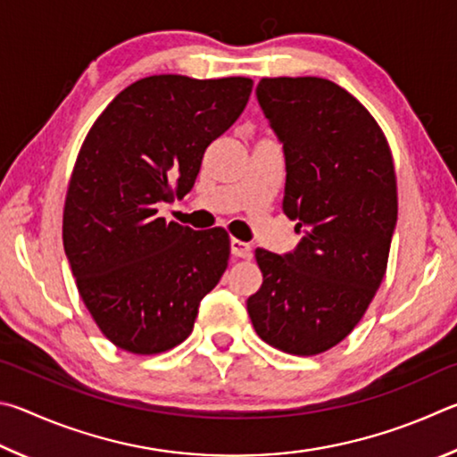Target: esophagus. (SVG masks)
Masks as SVG:
<instances>
[{"instance_id": "esophagus-1", "label": "esophagus", "mask_w": 457, "mask_h": 457, "mask_svg": "<svg viewBox=\"0 0 457 457\" xmlns=\"http://www.w3.org/2000/svg\"><path fill=\"white\" fill-rule=\"evenodd\" d=\"M230 253H233L238 259H251V254H253L251 245L238 241V238H230Z\"/></svg>"}]
</instances>
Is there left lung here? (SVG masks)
Wrapping results in <instances>:
<instances>
[{"instance_id": "1", "label": "left lung", "mask_w": 457, "mask_h": 457, "mask_svg": "<svg viewBox=\"0 0 457 457\" xmlns=\"http://www.w3.org/2000/svg\"><path fill=\"white\" fill-rule=\"evenodd\" d=\"M257 98L283 142V211L303 238L287 254L254 251L262 285L246 311L269 345L317 355L355 329L386 275L394 158L375 118L331 79L262 78Z\"/></svg>"}]
</instances>
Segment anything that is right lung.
<instances>
[{
	"label": "right lung",
	"instance_id": "obj_1",
	"mask_svg": "<svg viewBox=\"0 0 457 457\" xmlns=\"http://www.w3.org/2000/svg\"><path fill=\"white\" fill-rule=\"evenodd\" d=\"M251 78H142L96 120L63 204V251L84 305L116 347L156 355L192 333L228 265L227 230L158 216L195 187L208 144L243 114Z\"/></svg>",
	"mask_w": 457,
	"mask_h": 457
}]
</instances>
